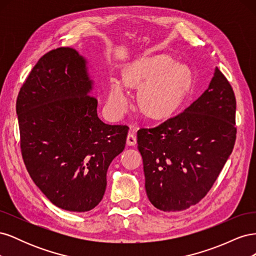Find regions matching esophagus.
I'll list each match as a JSON object with an SVG mask.
<instances>
[{
  "instance_id": "esophagus-1",
  "label": "esophagus",
  "mask_w": 256,
  "mask_h": 256,
  "mask_svg": "<svg viewBox=\"0 0 256 256\" xmlns=\"http://www.w3.org/2000/svg\"><path fill=\"white\" fill-rule=\"evenodd\" d=\"M136 129H130V132L127 136V145L129 146H134L136 144V136L134 134Z\"/></svg>"
}]
</instances>
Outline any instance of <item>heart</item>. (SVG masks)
I'll use <instances>...</instances> for the list:
<instances>
[{
    "mask_svg": "<svg viewBox=\"0 0 256 256\" xmlns=\"http://www.w3.org/2000/svg\"><path fill=\"white\" fill-rule=\"evenodd\" d=\"M187 74L182 65L173 64L171 58L156 56L134 60L125 68L122 82L126 88H142L140 102L143 111L152 118H161L173 111L184 95ZM122 84L110 80L106 108L120 118L130 106V97Z\"/></svg>",
    "mask_w": 256,
    "mask_h": 256,
    "instance_id": "heart-1",
    "label": "heart"
}]
</instances>
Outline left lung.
<instances>
[{
	"label": "left lung",
	"instance_id": "left-lung-1",
	"mask_svg": "<svg viewBox=\"0 0 256 256\" xmlns=\"http://www.w3.org/2000/svg\"><path fill=\"white\" fill-rule=\"evenodd\" d=\"M236 99L214 68L208 88L184 112L138 131L146 194L162 212H182L210 190L233 152Z\"/></svg>",
	"mask_w": 256,
	"mask_h": 256
}]
</instances>
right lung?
<instances>
[{"label":"right lung","instance_id":"obj_1","mask_svg":"<svg viewBox=\"0 0 256 256\" xmlns=\"http://www.w3.org/2000/svg\"><path fill=\"white\" fill-rule=\"evenodd\" d=\"M88 60L74 48L37 62L17 98L21 152L30 176L50 202L84 212L104 198L106 172L125 148L128 127L98 118Z\"/></svg>","mask_w":256,"mask_h":256}]
</instances>
